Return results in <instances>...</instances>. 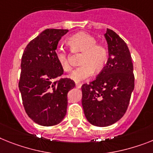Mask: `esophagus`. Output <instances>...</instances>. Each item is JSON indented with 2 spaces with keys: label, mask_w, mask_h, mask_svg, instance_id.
Here are the masks:
<instances>
[{
  "label": "esophagus",
  "mask_w": 153,
  "mask_h": 153,
  "mask_svg": "<svg viewBox=\"0 0 153 153\" xmlns=\"http://www.w3.org/2000/svg\"><path fill=\"white\" fill-rule=\"evenodd\" d=\"M75 85H76V87L78 88H80L81 87H82V84H81V83H79V82H76Z\"/></svg>",
  "instance_id": "34e87169"
}]
</instances>
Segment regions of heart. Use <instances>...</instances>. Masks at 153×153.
Instances as JSON below:
<instances>
[{"mask_svg": "<svg viewBox=\"0 0 153 153\" xmlns=\"http://www.w3.org/2000/svg\"><path fill=\"white\" fill-rule=\"evenodd\" d=\"M93 36L88 33H79L71 36L67 40L70 51L72 53H82L81 56V66L71 74V79L79 82L92 76V73H100L106 66L109 57L108 49L103 43H96ZM55 57L61 68L65 71L71 69L70 54L62 48L57 49Z\"/></svg>", "mask_w": 153, "mask_h": 153, "instance_id": "obj_1", "label": "heart"}]
</instances>
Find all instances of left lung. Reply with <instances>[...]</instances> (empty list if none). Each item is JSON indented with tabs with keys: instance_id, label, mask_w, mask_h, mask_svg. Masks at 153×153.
I'll list each match as a JSON object with an SVG mask.
<instances>
[{
	"instance_id": "1",
	"label": "left lung",
	"mask_w": 153,
	"mask_h": 153,
	"mask_svg": "<svg viewBox=\"0 0 153 153\" xmlns=\"http://www.w3.org/2000/svg\"><path fill=\"white\" fill-rule=\"evenodd\" d=\"M109 58L95 80L82 86V104L89 123L110 126L126 113L134 88V75L130 51L114 31L106 29Z\"/></svg>"
}]
</instances>
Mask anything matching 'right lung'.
Here are the masks:
<instances>
[{"mask_svg": "<svg viewBox=\"0 0 153 153\" xmlns=\"http://www.w3.org/2000/svg\"><path fill=\"white\" fill-rule=\"evenodd\" d=\"M68 29H47L25 48L19 88L27 115L42 126L61 122L67 113L68 92L75 86L55 57L59 40Z\"/></svg>", "mask_w": 153, "mask_h": 153, "instance_id": "right-lung-1", "label": "right lung"}]
</instances>
